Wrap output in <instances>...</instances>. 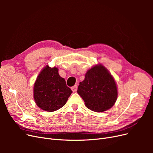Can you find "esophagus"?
Masks as SVG:
<instances>
[{
	"label": "esophagus",
	"instance_id": "esophagus-1",
	"mask_svg": "<svg viewBox=\"0 0 153 153\" xmlns=\"http://www.w3.org/2000/svg\"><path fill=\"white\" fill-rule=\"evenodd\" d=\"M77 89H78V86L77 85H75L74 86H73L71 87V90L73 91V92H76L77 91Z\"/></svg>",
	"mask_w": 153,
	"mask_h": 153
}]
</instances>
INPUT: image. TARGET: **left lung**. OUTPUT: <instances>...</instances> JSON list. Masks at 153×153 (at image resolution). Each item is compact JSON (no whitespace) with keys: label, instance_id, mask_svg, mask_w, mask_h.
<instances>
[{"label":"left lung","instance_id":"left-lung-1","mask_svg":"<svg viewBox=\"0 0 153 153\" xmlns=\"http://www.w3.org/2000/svg\"><path fill=\"white\" fill-rule=\"evenodd\" d=\"M77 92L88 108L98 112L110 109L117 98L115 80L102 65H96L87 71Z\"/></svg>","mask_w":153,"mask_h":153}]
</instances>
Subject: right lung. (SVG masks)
Wrapping results in <instances>:
<instances>
[{
    "label": "right lung",
    "instance_id": "1",
    "mask_svg": "<svg viewBox=\"0 0 153 153\" xmlns=\"http://www.w3.org/2000/svg\"><path fill=\"white\" fill-rule=\"evenodd\" d=\"M72 93L57 68L46 66L41 71L34 87V98L40 108L48 112L57 110L66 103Z\"/></svg>",
    "mask_w": 153,
    "mask_h": 153
}]
</instances>
